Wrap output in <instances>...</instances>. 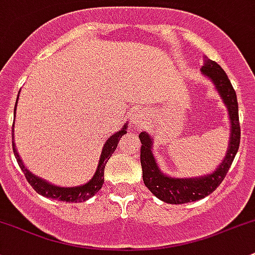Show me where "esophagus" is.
Returning <instances> with one entry per match:
<instances>
[{
  "label": "esophagus",
  "mask_w": 255,
  "mask_h": 255,
  "mask_svg": "<svg viewBox=\"0 0 255 255\" xmlns=\"http://www.w3.org/2000/svg\"><path fill=\"white\" fill-rule=\"evenodd\" d=\"M144 115L141 114L140 111H135L134 114L132 115V126H134L136 128H141V126H144V123L146 122L145 120H144Z\"/></svg>",
  "instance_id": "obj_1"
}]
</instances>
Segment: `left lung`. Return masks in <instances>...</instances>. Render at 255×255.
Segmentation results:
<instances>
[{"mask_svg":"<svg viewBox=\"0 0 255 255\" xmlns=\"http://www.w3.org/2000/svg\"><path fill=\"white\" fill-rule=\"evenodd\" d=\"M202 74L211 80L215 90L226 106L230 119V143L224 160L216 166L211 173L198 177H171L163 173L152 154V138L149 133L141 132L139 139L141 141L140 162L143 168V181L149 191L156 198L168 204H184L195 202L211 194L224 181L237 154L241 140L240 119H238V103L236 92L224 69L215 61L204 58Z\"/></svg>","mask_w":255,"mask_h":255,"instance_id":"obj_1","label":"left lung"}]
</instances>
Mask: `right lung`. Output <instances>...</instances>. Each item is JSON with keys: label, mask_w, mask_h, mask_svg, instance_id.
I'll return each mask as SVG.
<instances>
[{"label": "right lung", "mask_w": 255, "mask_h": 255, "mask_svg": "<svg viewBox=\"0 0 255 255\" xmlns=\"http://www.w3.org/2000/svg\"><path fill=\"white\" fill-rule=\"evenodd\" d=\"M18 98H19V94H18ZM17 98V103H18ZM17 103H15L14 107V121H15V110H17ZM128 128V122H126L123 125V127L120 130H117L116 133H114L104 144L103 151H101L100 160H99L98 168H96L95 173L87 183L80 184V186L76 187H61L56 186V184L50 183L46 179L41 178V177L34 175L33 172L28 170L21 161L19 154H18L17 148H15L14 143V122H13V128H12V145H13V152H14V156L17 159L18 165H19L20 170L24 172L26 181L30 183V186L33 187L39 194L44 195L46 198H51V199H57L61 202H68V203H78V202H85L89 198L94 197L99 191L101 189L104 183V171H105V165L109 161V159L111 157V155L114 154V151L117 148V144H119L120 138L123 134L127 133Z\"/></svg>", "instance_id": "add662e5"}]
</instances>
